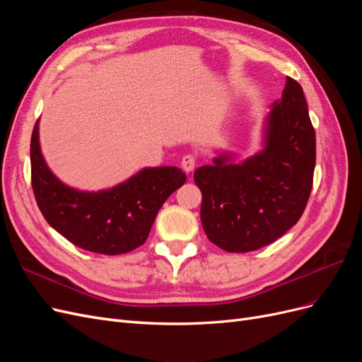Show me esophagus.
Segmentation results:
<instances>
[{
	"label": "esophagus",
	"mask_w": 362,
	"mask_h": 362,
	"mask_svg": "<svg viewBox=\"0 0 362 362\" xmlns=\"http://www.w3.org/2000/svg\"><path fill=\"white\" fill-rule=\"evenodd\" d=\"M181 166H182V169H184L185 172H187V173L192 172V170L194 169V166H196V157L192 156V154L184 156L182 160H181Z\"/></svg>",
	"instance_id": "esophagus-1"
}]
</instances>
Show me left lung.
Listing matches in <instances>:
<instances>
[{
    "instance_id": "left-lung-1",
    "label": "left lung",
    "mask_w": 362,
    "mask_h": 362,
    "mask_svg": "<svg viewBox=\"0 0 362 362\" xmlns=\"http://www.w3.org/2000/svg\"><path fill=\"white\" fill-rule=\"evenodd\" d=\"M273 105L259 154L240 164L222 156L194 172L204 231L226 252L273 243L298 223L310 199L315 131L302 86L287 76L282 100Z\"/></svg>"
}]
</instances>
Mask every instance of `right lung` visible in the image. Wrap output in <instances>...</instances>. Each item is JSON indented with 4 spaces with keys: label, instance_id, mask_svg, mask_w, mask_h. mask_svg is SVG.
I'll return each mask as SVG.
<instances>
[{
    "label": "right lung",
    "instance_id": "right-lung-1",
    "mask_svg": "<svg viewBox=\"0 0 362 362\" xmlns=\"http://www.w3.org/2000/svg\"><path fill=\"white\" fill-rule=\"evenodd\" d=\"M31 187L45 221L84 250L120 255L141 246L161 205L185 182L178 168H148L110 190L78 192L48 169L39 146V120L30 145Z\"/></svg>",
    "mask_w": 362,
    "mask_h": 362
}]
</instances>
